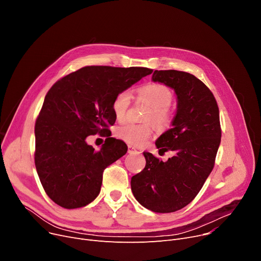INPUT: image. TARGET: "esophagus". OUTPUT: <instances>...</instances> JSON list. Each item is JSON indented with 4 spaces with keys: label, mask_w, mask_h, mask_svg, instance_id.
<instances>
[{
    "label": "esophagus",
    "mask_w": 261,
    "mask_h": 261,
    "mask_svg": "<svg viewBox=\"0 0 261 261\" xmlns=\"http://www.w3.org/2000/svg\"><path fill=\"white\" fill-rule=\"evenodd\" d=\"M128 152L129 153H141V151H140L139 149H136L135 147H133L131 145L128 146Z\"/></svg>",
    "instance_id": "1"
}]
</instances>
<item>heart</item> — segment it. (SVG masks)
Listing matches in <instances>:
<instances>
[{"mask_svg":"<svg viewBox=\"0 0 261 261\" xmlns=\"http://www.w3.org/2000/svg\"><path fill=\"white\" fill-rule=\"evenodd\" d=\"M139 97L145 101L151 111L148 114L147 120H151L158 128H165L171 114L169 107L172 101L171 91L161 84H149L138 90ZM132 95L128 90L120 91L115 95L112 101V112L118 121L125 120L128 109L131 103ZM152 133V126L150 123L138 125V123H125L115 131L117 138L131 146H142Z\"/></svg>","mask_w":261,"mask_h":261,"instance_id":"1","label":"heart"}]
</instances>
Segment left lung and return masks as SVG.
Segmentation results:
<instances>
[{
	"instance_id": "left-lung-1",
	"label": "left lung",
	"mask_w": 261,
	"mask_h": 261,
	"mask_svg": "<svg viewBox=\"0 0 261 261\" xmlns=\"http://www.w3.org/2000/svg\"><path fill=\"white\" fill-rule=\"evenodd\" d=\"M152 81L171 88L176 114L171 129L155 142L159 153L174 152L163 162L144 152L145 168L131 177L134 198L154 213H173L199 194L211 174L221 142L219 108L211 90L186 72L154 71Z\"/></svg>"
}]
</instances>
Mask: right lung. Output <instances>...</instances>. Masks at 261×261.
Here are the masks:
<instances>
[{
	"mask_svg": "<svg viewBox=\"0 0 261 261\" xmlns=\"http://www.w3.org/2000/svg\"><path fill=\"white\" fill-rule=\"evenodd\" d=\"M151 73L147 67L85 66L47 92L35 126V164L46 195L59 206H86L99 195L103 170L128 147L108 138L96 151L86 139L108 134L116 120L115 95Z\"/></svg>",
	"mask_w": 261,
	"mask_h": 261,
	"instance_id": "right-lung-1",
	"label": "right lung"
}]
</instances>
